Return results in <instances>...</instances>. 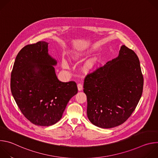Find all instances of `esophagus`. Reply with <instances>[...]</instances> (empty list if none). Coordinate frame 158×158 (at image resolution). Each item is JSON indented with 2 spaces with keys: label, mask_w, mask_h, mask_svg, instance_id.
Returning a JSON list of instances; mask_svg holds the SVG:
<instances>
[{
  "label": "esophagus",
  "mask_w": 158,
  "mask_h": 158,
  "mask_svg": "<svg viewBox=\"0 0 158 158\" xmlns=\"http://www.w3.org/2000/svg\"><path fill=\"white\" fill-rule=\"evenodd\" d=\"M77 88H78V91H82V89H83L82 85L81 84H77Z\"/></svg>",
  "instance_id": "34e87169"
}]
</instances>
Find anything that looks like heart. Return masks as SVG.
Instances as JSON below:
<instances>
[{"label": "heart", "mask_w": 158, "mask_h": 158, "mask_svg": "<svg viewBox=\"0 0 158 158\" xmlns=\"http://www.w3.org/2000/svg\"><path fill=\"white\" fill-rule=\"evenodd\" d=\"M84 57H85V54L82 53V54H77V55H75L73 58H74V60H81ZM97 63H98V59L95 57L88 60L84 64V69L87 71H90L91 70H92L94 68V67L96 65ZM62 65L64 67H67V64L65 60H62Z\"/></svg>", "instance_id": "1"}]
</instances>
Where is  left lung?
<instances>
[{
    "label": "left lung",
    "mask_w": 158,
    "mask_h": 158,
    "mask_svg": "<svg viewBox=\"0 0 158 158\" xmlns=\"http://www.w3.org/2000/svg\"><path fill=\"white\" fill-rule=\"evenodd\" d=\"M143 82L138 57L123 45L117 57L84 79L89 120L106 129L124 123L141 99Z\"/></svg>",
    "instance_id": "left-lung-1"
}]
</instances>
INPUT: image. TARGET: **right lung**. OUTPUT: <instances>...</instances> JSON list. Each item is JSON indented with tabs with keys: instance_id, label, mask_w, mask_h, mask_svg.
<instances>
[{
	"instance_id": "add662e5",
	"label": "right lung",
	"mask_w": 158,
	"mask_h": 158,
	"mask_svg": "<svg viewBox=\"0 0 158 158\" xmlns=\"http://www.w3.org/2000/svg\"><path fill=\"white\" fill-rule=\"evenodd\" d=\"M48 44L39 41L22 48L16 56L10 79L11 93L22 113L40 126L58 122L78 91L75 82L57 79L54 67L57 60L49 55Z\"/></svg>"
}]
</instances>
